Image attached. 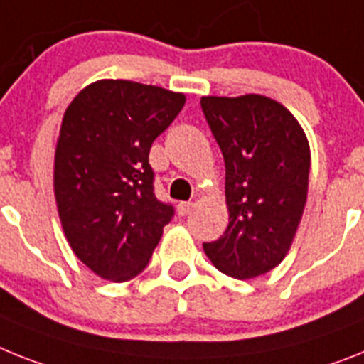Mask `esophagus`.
Returning <instances> with one entry per match:
<instances>
[{
    "label": "esophagus",
    "instance_id": "esophagus-1",
    "mask_svg": "<svg viewBox=\"0 0 364 364\" xmlns=\"http://www.w3.org/2000/svg\"><path fill=\"white\" fill-rule=\"evenodd\" d=\"M193 206H195L193 203H180L178 206H176V210H178V215H182V217L189 215V213L193 212Z\"/></svg>",
    "mask_w": 364,
    "mask_h": 364
}]
</instances>
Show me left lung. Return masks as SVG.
Returning <instances> with one entry per match:
<instances>
[{
	"label": "left lung",
	"mask_w": 364,
	"mask_h": 364,
	"mask_svg": "<svg viewBox=\"0 0 364 364\" xmlns=\"http://www.w3.org/2000/svg\"><path fill=\"white\" fill-rule=\"evenodd\" d=\"M204 117L226 167L230 220L204 252L220 272L248 279L272 271L302 219L309 144L285 107L265 95L203 97Z\"/></svg>",
	"instance_id": "1"
}]
</instances>
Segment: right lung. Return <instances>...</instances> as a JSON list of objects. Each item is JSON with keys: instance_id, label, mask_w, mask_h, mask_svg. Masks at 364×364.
<instances>
[{"instance_id": "1", "label": "right lung", "mask_w": 364, "mask_h": 364, "mask_svg": "<svg viewBox=\"0 0 364 364\" xmlns=\"http://www.w3.org/2000/svg\"><path fill=\"white\" fill-rule=\"evenodd\" d=\"M184 102L158 86L97 80L66 108L55 151L58 215L71 250L101 278L138 276L175 215L154 195L149 151Z\"/></svg>"}]
</instances>
